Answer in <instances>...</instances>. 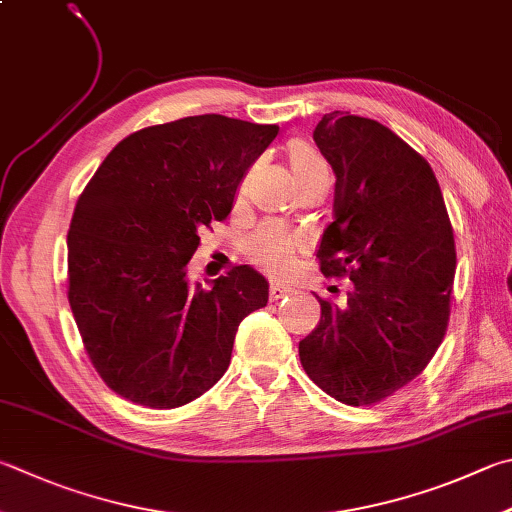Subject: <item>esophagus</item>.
<instances>
[{
  "mask_svg": "<svg viewBox=\"0 0 512 512\" xmlns=\"http://www.w3.org/2000/svg\"><path fill=\"white\" fill-rule=\"evenodd\" d=\"M291 293H293L291 288H286V286H282V284H271V288H268V297H271V302L282 300V297L291 295Z\"/></svg>",
  "mask_w": 512,
  "mask_h": 512,
  "instance_id": "obj_1",
  "label": "esophagus"
}]
</instances>
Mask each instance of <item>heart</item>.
Masks as SVG:
<instances>
[{
  "label": "heart",
  "mask_w": 512,
  "mask_h": 512,
  "mask_svg": "<svg viewBox=\"0 0 512 512\" xmlns=\"http://www.w3.org/2000/svg\"><path fill=\"white\" fill-rule=\"evenodd\" d=\"M288 161H291L297 183L311 179L315 174L329 172L327 163L322 161V156L304 143H293L288 147ZM248 185H250L248 179L241 181L237 190V201L246 199ZM244 248H246L248 259L255 266L262 268V271H266L268 275L284 277L291 273V268L295 266L297 255H300L302 250V241L293 235H288V232H284L280 226L266 224L259 228L255 235L248 237Z\"/></svg>",
  "instance_id": "1"
}]
</instances>
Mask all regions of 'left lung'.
I'll return each mask as SVG.
<instances>
[{"mask_svg":"<svg viewBox=\"0 0 512 512\" xmlns=\"http://www.w3.org/2000/svg\"><path fill=\"white\" fill-rule=\"evenodd\" d=\"M313 141L336 172L320 271L353 291L345 306L315 295L320 324L300 360L336 401L376 405L430 365L448 331L454 232L430 163L389 127L331 111Z\"/></svg>","mask_w":512,"mask_h":512,"instance_id":"1","label":"left lung"}]
</instances>
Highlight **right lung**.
Returning a JSON list of instances; mask_svg holds the SVG:
<instances>
[{
    "label": "right lung",
    "instance_id": "right-lung-1",
    "mask_svg": "<svg viewBox=\"0 0 512 512\" xmlns=\"http://www.w3.org/2000/svg\"><path fill=\"white\" fill-rule=\"evenodd\" d=\"M277 132L219 114L138 129L82 190L67 297L91 365L118 396L172 410L226 374L239 322L266 306L268 282L235 266L192 288L185 266Z\"/></svg>",
    "mask_w": 512,
    "mask_h": 512
}]
</instances>
